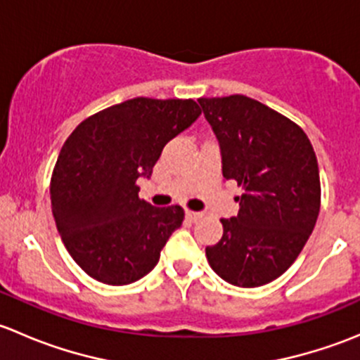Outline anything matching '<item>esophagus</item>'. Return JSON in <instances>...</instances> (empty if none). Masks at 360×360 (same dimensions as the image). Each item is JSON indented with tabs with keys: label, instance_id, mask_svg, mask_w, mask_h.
<instances>
[{
	"label": "esophagus",
	"instance_id": "obj_1",
	"mask_svg": "<svg viewBox=\"0 0 360 360\" xmlns=\"http://www.w3.org/2000/svg\"><path fill=\"white\" fill-rule=\"evenodd\" d=\"M202 217L200 212H195V210H186V219L190 221H198Z\"/></svg>",
	"mask_w": 360,
	"mask_h": 360
}]
</instances>
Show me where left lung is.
<instances>
[{
	"label": "left lung",
	"instance_id": "left-lung-1",
	"mask_svg": "<svg viewBox=\"0 0 360 360\" xmlns=\"http://www.w3.org/2000/svg\"><path fill=\"white\" fill-rule=\"evenodd\" d=\"M221 148L223 176L242 188L240 209L221 219L223 237L205 249L228 284L259 288L296 261L321 210V177L300 125L245 96L200 97Z\"/></svg>",
	"mask_w": 360,
	"mask_h": 360
}]
</instances>
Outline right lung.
<instances>
[{
  "label": "right lung",
  "instance_id": "right-lung-1",
  "mask_svg": "<svg viewBox=\"0 0 360 360\" xmlns=\"http://www.w3.org/2000/svg\"><path fill=\"white\" fill-rule=\"evenodd\" d=\"M200 116L193 99L136 97L83 120L64 143L50 181L52 212L78 266L108 285H127L157 266L183 224L179 205L141 200L163 146Z\"/></svg>",
  "mask_w": 360,
  "mask_h": 360
}]
</instances>
